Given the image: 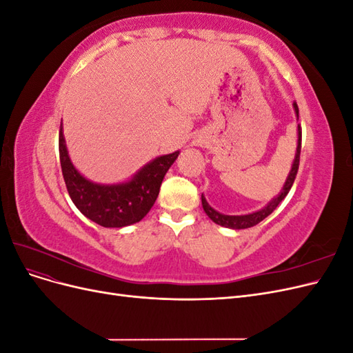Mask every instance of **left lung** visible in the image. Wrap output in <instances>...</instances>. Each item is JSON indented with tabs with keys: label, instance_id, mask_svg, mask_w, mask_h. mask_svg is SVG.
I'll use <instances>...</instances> for the list:
<instances>
[{
	"label": "left lung",
	"instance_id": "left-lung-1",
	"mask_svg": "<svg viewBox=\"0 0 353 353\" xmlns=\"http://www.w3.org/2000/svg\"><path fill=\"white\" fill-rule=\"evenodd\" d=\"M294 110H296V114H297V119H299V109H297V104L294 103ZM297 131H299V140H297V148H296V157H294V162H293V166H292V170L290 174H288L287 176V181L281 190V193L279 194V197H275L272 201L268 203V206H265L263 209L258 210V212H253L250 213V215H240V216H231V215H222V213L216 212L215 209H212L209 205L206 199L203 197L201 194V205H203V209H205L206 215L215 222L218 223V225H222V227H227V228H232V230H244V228H250V227H254L258 225V223L261 221H263L266 216L271 215V213L276 209V206L280 205V203L285 199V196L288 194V191H290L294 179H296V175H297V170H299V160H301V148H302V126L299 125L297 126Z\"/></svg>",
	"mask_w": 353,
	"mask_h": 353
}]
</instances>
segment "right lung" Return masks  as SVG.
I'll list each match as a JSON object with an SVG mask.
<instances>
[{
	"instance_id": "1",
	"label": "right lung",
	"mask_w": 353,
	"mask_h": 353,
	"mask_svg": "<svg viewBox=\"0 0 353 353\" xmlns=\"http://www.w3.org/2000/svg\"><path fill=\"white\" fill-rule=\"evenodd\" d=\"M59 153L61 174L74 206L82 215L105 228H122L141 221L154 205L168 169L179 154V152H175L154 159L128 183L103 185L85 179L73 168L68 156L61 125Z\"/></svg>"
}]
</instances>
